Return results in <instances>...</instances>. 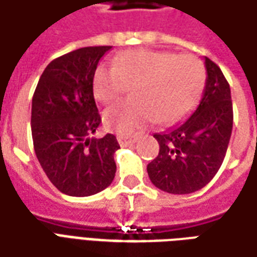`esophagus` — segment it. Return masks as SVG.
Returning <instances> with one entry per match:
<instances>
[{"instance_id":"obj_1","label":"esophagus","mask_w":257,"mask_h":257,"mask_svg":"<svg viewBox=\"0 0 257 257\" xmlns=\"http://www.w3.org/2000/svg\"><path fill=\"white\" fill-rule=\"evenodd\" d=\"M116 141L119 143V146H129V145H134L135 142L138 141V138L135 136H125V135H119L116 136Z\"/></svg>"}]
</instances>
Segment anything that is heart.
Returning <instances> with one entry per match:
<instances>
[{
  "label": "heart",
  "mask_w": 257,
  "mask_h": 257,
  "mask_svg": "<svg viewBox=\"0 0 257 257\" xmlns=\"http://www.w3.org/2000/svg\"><path fill=\"white\" fill-rule=\"evenodd\" d=\"M204 76L203 64L191 54L132 50L114 66H98L93 91L100 103L111 104L134 87L135 100L112 105L103 118L111 132L132 135L156 119L171 125L185 118L202 94Z\"/></svg>",
  "instance_id": "heart-1"
}]
</instances>
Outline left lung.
Listing matches in <instances>:
<instances>
[{"label":"left lung","instance_id":"1","mask_svg":"<svg viewBox=\"0 0 257 257\" xmlns=\"http://www.w3.org/2000/svg\"><path fill=\"white\" fill-rule=\"evenodd\" d=\"M207 71L203 96L185 122L154 134L157 157L147 174L154 186L174 195L192 193L209 184L220 170L232 132V100L227 79L204 57Z\"/></svg>","mask_w":257,"mask_h":257}]
</instances>
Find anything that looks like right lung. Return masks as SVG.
I'll return each instance as SVG.
<instances>
[{
  "label": "right lung",
  "instance_id": "right-lung-1",
  "mask_svg": "<svg viewBox=\"0 0 257 257\" xmlns=\"http://www.w3.org/2000/svg\"><path fill=\"white\" fill-rule=\"evenodd\" d=\"M110 46L83 47L51 61L32 100L36 156L51 184L69 196H90L115 177L114 135L89 138L101 123L93 96L97 64Z\"/></svg>",
  "mask_w": 257,
  "mask_h": 257
}]
</instances>
